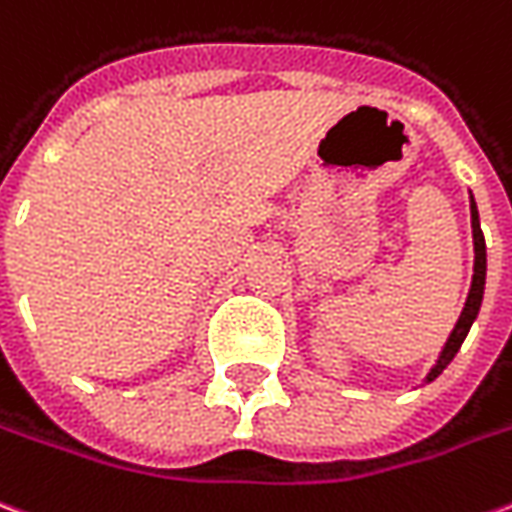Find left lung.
Segmentation results:
<instances>
[{
	"label": "left lung",
	"instance_id": "1",
	"mask_svg": "<svg viewBox=\"0 0 512 512\" xmlns=\"http://www.w3.org/2000/svg\"><path fill=\"white\" fill-rule=\"evenodd\" d=\"M470 212H473V239H475V273L473 284H470V295H467V303H464L462 314H459V322H456L454 333L448 335V343L440 351V360L435 368L429 370L427 381H435V378L446 370V365L456 357V351L462 346V341L470 333L475 317H478V308H481L483 300V284H486V241H483L481 222H478V209H475V201L470 204Z\"/></svg>",
	"mask_w": 512,
	"mask_h": 512
}]
</instances>
